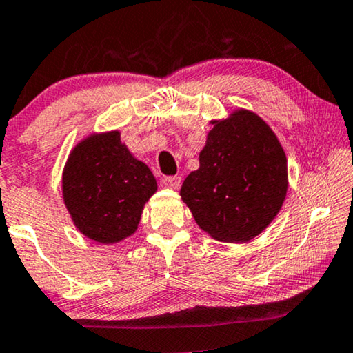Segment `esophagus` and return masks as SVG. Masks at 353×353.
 I'll return each instance as SVG.
<instances>
[{
	"label": "esophagus",
	"mask_w": 353,
	"mask_h": 353,
	"mask_svg": "<svg viewBox=\"0 0 353 353\" xmlns=\"http://www.w3.org/2000/svg\"><path fill=\"white\" fill-rule=\"evenodd\" d=\"M161 185L165 188H179L181 185V177L179 176H166L161 179Z\"/></svg>",
	"instance_id": "obj_1"
}]
</instances>
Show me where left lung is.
<instances>
[{
  "label": "left lung",
  "instance_id": "left-lung-1",
  "mask_svg": "<svg viewBox=\"0 0 353 353\" xmlns=\"http://www.w3.org/2000/svg\"><path fill=\"white\" fill-rule=\"evenodd\" d=\"M200 168L182 183V201L217 241L246 243L265 230L288 192V161L272 128L238 108L212 120Z\"/></svg>",
  "mask_w": 353,
  "mask_h": 353
}]
</instances>
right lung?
Returning <instances> with one entry per match:
<instances>
[{"label": "right lung", "instance_id": "obj_1", "mask_svg": "<svg viewBox=\"0 0 353 353\" xmlns=\"http://www.w3.org/2000/svg\"><path fill=\"white\" fill-rule=\"evenodd\" d=\"M157 179L121 142L120 131L94 132L79 141L62 172V196L73 224L102 245L137 230Z\"/></svg>", "mask_w": 353, "mask_h": 353}]
</instances>
